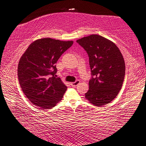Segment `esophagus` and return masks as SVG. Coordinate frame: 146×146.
I'll list each match as a JSON object with an SVG mask.
<instances>
[{
	"mask_svg": "<svg viewBox=\"0 0 146 146\" xmlns=\"http://www.w3.org/2000/svg\"><path fill=\"white\" fill-rule=\"evenodd\" d=\"M79 82H80V81H79V80H76L75 82L71 83V86H72V87H75V86H76L78 84Z\"/></svg>",
	"mask_w": 146,
	"mask_h": 146,
	"instance_id": "obj_1",
	"label": "esophagus"
}]
</instances>
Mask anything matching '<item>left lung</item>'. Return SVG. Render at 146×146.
<instances>
[{"label":"left lung","mask_w":146,"mask_h":146,"mask_svg":"<svg viewBox=\"0 0 146 146\" xmlns=\"http://www.w3.org/2000/svg\"><path fill=\"white\" fill-rule=\"evenodd\" d=\"M89 56L91 78L85 97L97 106L107 104L119 93L124 80V60L118 47L98 35L76 40Z\"/></svg>","instance_id":"8db88e82"}]
</instances>
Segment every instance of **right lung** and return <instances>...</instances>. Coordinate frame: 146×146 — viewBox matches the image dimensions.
Here are the masks:
<instances>
[{"label": "right lung", "mask_w": 146, "mask_h": 146, "mask_svg": "<svg viewBox=\"0 0 146 146\" xmlns=\"http://www.w3.org/2000/svg\"><path fill=\"white\" fill-rule=\"evenodd\" d=\"M73 41L38 39L29 46L18 66L20 86L26 97L41 109H50L62 100L67 87L56 78L55 64Z\"/></svg>", "instance_id": "right-lung-1"}]
</instances>
